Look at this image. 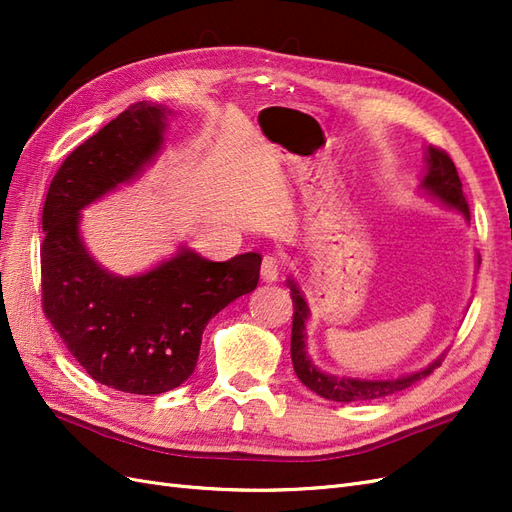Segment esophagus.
Segmentation results:
<instances>
[{
    "instance_id": "1",
    "label": "esophagus",
    "mask_w": 512,
    "mask_h": 512,
    "mask_svg": "<svg viewBox=\"0 0 512 512\" xmlns=\"http://www.w3.org/2000/svg\"><path fill=\"white\" fill-rule=\"evenodd\" d=\"M280 271H282V260H280V256L267 254L265 258H262V265H260V277H262V282H267V284L277 282V280H280Z\"/></svg>"
}]
</instances>
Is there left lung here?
<instances>
[{
	"label": "left lung",
	"instance_id": "obj_1",
	"mask_svg": "<svg viewBox=\"0 0 512 512\" xmlns=\"http://www.w3.org/2000/svg\"><path fill=\"white\" fill-rule=\"evenodd\" d=\"M418 192L423 196L436 200L442 207L457 211L463 215V220L470 222V209L466 203V196L461 190V179L457 175V168L453 160L446 156L444 151L436 147H425V168L423 177L418 181ZM480 260L476 256V267ZM286 286L290 288V297L294 305L292 316V339H290V356L292 367L297 378L307 386L309 391L316 395L329 399V401H342V404H350V401H371L380 399L386 395H393L408 389L414 382L429 376L433 369L440 367L442 354H438L429 365L410 371V374H401L397 378H352V376H335L329 371L320 369L312 356L307 352V320L312 316L309 312V303L305 299V292L301 290L299 282L288 275Z\"/></svg>",
	"mask_w": 512,
	"mask_h": 512
}]
</instances>
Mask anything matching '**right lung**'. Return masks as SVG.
Returning a JSON list of instances; mask_svg holds the SVG:
<instances>
[{
	"label": "right lung",
	"instance_id": "right-lung-1",
	"mask_svg": "<svg viewBox=\"0 0 512 512\" xmlns=\"http://www.w3.org/2000/svg\"><path fill=\"white\" fill-rule=\"evenodd\" d=\"M175 115L164 104H132L70 153L44 200V314L87 374L121 393L181 386L194 374L209 320L258 286L256 252L213 262L179 245L147 271L117 275L87 250L81 211L162 156Z\"/></svg>",
	"mask_w": 512,
	"mask_h": 512
}]
</instances>
